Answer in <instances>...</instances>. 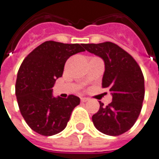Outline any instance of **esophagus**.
<instances>
[{
  "instance_id": "34e87169",
  "label": "esophagus",
  "mask_w": 159,
  "mask_h": 159,
  "mask_svg": "<svg viewBox=\"0 0 159 159\" xmlns=\"http://www.w3.org/2000/svg\"><path fill=\"white\" fill-rule=\"evenodd\" d=\"M80 100H81V102H87V101H89V98H81Z\"/></svg>"
}]
</instances>
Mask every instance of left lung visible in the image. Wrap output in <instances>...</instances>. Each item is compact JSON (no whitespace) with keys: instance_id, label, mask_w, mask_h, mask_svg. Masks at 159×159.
Masks as SVG:
<instances>
[{"instance_id":"1","label":"left lung","mask_w":159,"mask_h":159,"mask_svg":"<svg viewBox=\"0 0 159 159\" xmlns=\"http://www.w3.org/2000/svg\"><path fill=\"white\" fill-rule=\"evenodd\" d=\"M83 46L104 61L102 87L112 95V102L107 107L99 102V110L92 116V122L104 134L121 135L133 126L141 111L145 95L142 71L132 56L114 43Z\"/></svg>"}]
</instances>
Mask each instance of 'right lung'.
Instances as JSON below:
<instances>
[{"label": "right lung", "mask_w": 159, "mask_h": 159, "mask_svg": "<svg viewBox=\"0 0 159 159\" xmlns=\"http://www.w3.org/2000/svg\"><path fill=\"white\" fill-rule=\"evenodd\" d=\"M83 44L46 41L28 54L20 66L16 81V97L20 113L37 133L52 136L65 129L80 98L54 97L52 87L62 76L64 64L71 55L84 52Z\"/></svg>", "instance_id": "1"}]
</instances>
